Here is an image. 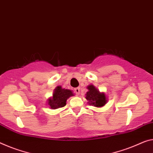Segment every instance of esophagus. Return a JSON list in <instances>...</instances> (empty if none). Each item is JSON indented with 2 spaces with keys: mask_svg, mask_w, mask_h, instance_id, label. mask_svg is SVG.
Listing matches in <instances>:
<instances>
[{
  "mask_svg": "<svg viewBox=\"0 0 153 153\" xmlns=\"http://www.w3.org/2000/svg\"><path fill=\"white\" fill-rule=\"evenodd\" d=\"M74 91H75V93H76L77 95H79V94H80V88H75L74 89Z\"/></svg>",
  "mask_w": 153,
  "mask_h": 153,
  "instance_id": "34e87169",
  "label": "esophagus"
}]
</instances>
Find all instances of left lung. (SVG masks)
<instances>
[{"instance_id": "left-lung-1", "label": "left lung", "mask_w": 153, "mask_h": 153, "mask_svg": "<svg viewBox=\"0 0 153 153\" xmlns=\"http://www.w3.org/2000/svg\"><path fill=\"white\" fill-rule=\"evenodd\" d=\"M88 91L85 94L86 100L89 105L96 107H102L107 102V97L104 92H100L94 85L87 86Z\"/></svg>"}]
</instances>
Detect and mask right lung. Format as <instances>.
<instances>
[{
  "mask_svg": "<svg viewBox=\"0 0 153 153\" xmlns=\"http://www.w3.org/2000/svg\"><path fill=\"white\" fill-rule=\"evenodd\" d=\"M73 91L68 89L62 88V86L56 87L54 90L53 96L48 99L49 108L56 109L63 107L66 105V101L70 96H74Z\"/></svg>",
  "mask_w": 153,
  "mask_h": 153,
  "instance_id": "add662e5",
  "label": "right lung"
}]
</instances>
